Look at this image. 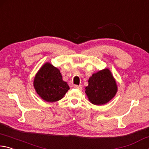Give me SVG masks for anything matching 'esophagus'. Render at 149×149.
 Returning a JSON list of instances; mask_svg holds the SVG:
<instances>
[{
	"instance_id": "34e87169",
	"label": "esophagus",
	"mask_w": 149,
	"mask_h": 149,
	"mask_svg": "<svg viewBox=\"0 0 149 149\" xmlns=\"http://www.w3.org/2000/svg\"><path fill=\"white\" fill-rule=\"evenodd\" d=\"M74 88L78 89L79 90H81L82 89V85H74Z\"/></svg>"
}]
</instances>
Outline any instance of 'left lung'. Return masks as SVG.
Masks as SVG:
<instances>
[{
  "mask_svg": "<svg viewBox=\"0 0 149 149\" xmlns=\"http://www.w3.org/2000/svg\"><path fill=\"white\" fill-rule=\"evenodd\" d=\"M85 89L90 102L100 105L107 103L114 97L117 86L110 70L105 69L93 74Z\"/></svg>",
  "mask_w": 149,
  "mask_h": 149,
  "instance_id": "1",
  "label": "left lung"
}]
</instances>
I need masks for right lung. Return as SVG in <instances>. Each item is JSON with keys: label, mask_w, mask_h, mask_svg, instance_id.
Wrapping results in <instances>:
<instances>
[{"label": "right lung", "mask_w": 149, "mask_h": 149, "mask_svg": "<svg viewBox=\"0 0 149 149\" xmlns=\"http://www.w3.org/2000/svg\"><path fill=\"white\" fill-rule=\"evenodd\" d=\"M34 87L39 96L48 102L60 100L69 90L59 70L49 63L44 64L36 74Z\"/></svg>", "instance_id": "1"}]
</instances>
